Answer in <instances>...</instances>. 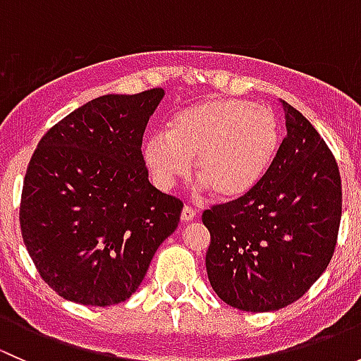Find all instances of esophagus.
I'll return each mask as SVG.
<instances>
[{"mask_svg":"<svg viewBox=\"0 0 361 361\" xmlns=\"http://www.w3.org/2000/svg\"><path fill=\"white\" fill-rule=\"evenodd\" d=\"M195 209L194 207H188V206H185L183 207V211H181V220L183 221H192L195 218Z\"/></svg>","mask_w":361,"mask_h":361,"instance_id":"obj_1","label":"esophagus"}]
</instances>
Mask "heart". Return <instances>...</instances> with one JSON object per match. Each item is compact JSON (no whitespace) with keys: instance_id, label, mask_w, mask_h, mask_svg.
I'll return each instance as SVG.
<instances>
[{"instance_id":"obj_1","label":"heart","mask_w":361,"mask_h":361,"mask_svg":"<svg viewBox=\"0 0 361 361\" xmlns=\"http://www.w3.org/2000/svg\"><path fill=\"white\" fill-rule=\"evenodd\" d=\"M281 122L274 111L243 99H206L169 118L166 133L143 143V162L160 190L195 174L221 201L250 195L271 169L279 145Z\"/></svg>"}]
</instances>
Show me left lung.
Listing matches in <instances>:
<instances>
[{"label":"left lung","instance_id":"1","mask_svg":"<svg viewBox=\"0 0 361 361\" xmlns=\"http://www.w3.org/2000/svg\"><path fill=\"white\" fill-rule=\"evenodd\" d=\"M279 103L286 137L262 183L202 213L211 286L225 304L250 312L278 311L307 292L332 260L341 225L332 152L300 111Z\"/></svg>","mask_w":361,"mask_h":361}]
</instances>
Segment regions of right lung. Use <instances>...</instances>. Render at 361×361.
Masks as SVG:
<instances>
[{
    "label": "right lung",
    "instance_id": "right-lung-1",
    "mask_svg": "<svg viewBox=\"0 0 361 361\" xmlns=\"http://www.w3.org/2000/svg\"><path fill=\"white\" fill-rule=\"evenodd\" d=\"M164 96L152 89L96 97L56 123L32 154L20 231L43 281L66 300H127L180 224L183 204L150 183L141 154Z\"/></svg>",
    "mask_w": 361,
    "mask_h": 361
}]
</instances>
